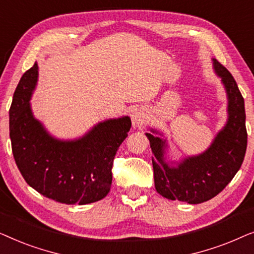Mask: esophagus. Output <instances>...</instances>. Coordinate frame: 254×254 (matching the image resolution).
<instances>
[{
	"label": "esophagus",
	"mask_w": 254,
	"mask_h": 254,
	"mask_svg": "<svg viewBox=\"0 0 254 254\" xmlns=\"http://www.w3.org/2000/svg\"><path fill=\"white\" fill-rule=\"evenodd\" d=\"M131 123H133L134 127L143 126V124L145 123L144 111L141 110V109L133 111V113H131Z\"/></svg>",
	"instance_id": "1"
}]
</instances>
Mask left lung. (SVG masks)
Wrapping results in <instances>:
<instances>
[{
    "mask_svg": "<svg viewBox=\"0 0 254 254\" xmlns=\"http://www.w3.org/2000/svg\"><path fill=\"white\" fill-rule=\"evenodd\" d=\"M228 96V121L206 151L177 164L165 162V140L147 133L152 150L156 190L170 200L196 204L210 200L224 190L241 169L248 145L244 98L225 67L213 59ZM152 133H158L151 129Z\"/></svg>",
    "mask_w": 254,
    "mask_h": 254,
    "instance_id": "obj_1",
    "label": "left lung"
}]
</instances>
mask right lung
<instances>
[{"label": "right lung", "instance_id": "1", "mask_svg": "<svg viewBox=\"0 0 254 254\" xmlns=\"http://www.w3.org/2000/svg\"><path fill=\"white\" fill-rule=\"evenodd\" d=\"M37 79L34 64L20 78L9 110L12 154L23 178L37 192L61 203L102 200L112 184L114 156L131 127L129 117L99 123L77 140H58L32 114L30 99Z\"/></svg>", "mask_w": 254, "mask_h": 254}]
</instances>
